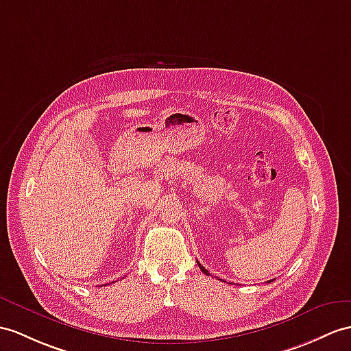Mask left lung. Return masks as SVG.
<instances>
[{
  "instance_id": "left-lung-1",
  "label": "left lung",
  "mask_w": 351,
  "mask_h": 351,
  "mask_svg": "<svg viewBox=\"0 0 351 351\" xmlns=\"http://www.w3.org/2000/svg\"><path fill=\"white\" fill-rule=\"evenodd\" d=\"M198 267H199V268H201V271H202V272H204V274H207V276H210V272H208V271H207V269H205V268H204V267H201V263H199V262H198ZM269 281H271V280H269Z\"/></svg>"
}]
</instances>
